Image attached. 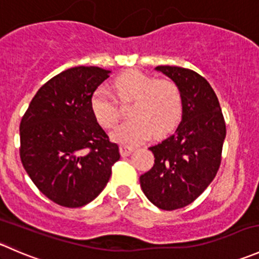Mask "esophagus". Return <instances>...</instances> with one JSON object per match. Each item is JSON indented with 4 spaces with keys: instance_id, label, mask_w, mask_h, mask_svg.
Listing matches in <instances>:
<instances>
[{
    "instance_id": "esophagus-1",
    "label": "esophagus",
    "mask_w": 259,
    "mask_h": 259,
    "mask_svg": "<svg viewBox=\"0 0 259 259\" xmlns=\"http://www.w3.org/2000/svg\"><path fill=\"white\" fill-rule=\"evenodd\" d=\"M119 150H120V154H121V156H127L134 151V148L126 144H121L119 146Z\"/></svg>"
}]
</instances>
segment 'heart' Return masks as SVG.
Wrapping results in <instances>:
<instances>
[{
  "label": "heart",
  "instance_id": "heart-1",
  "mask_svg": "<svg viewBox=\"0 0 259 259\" xmlns=\"http://www.w3.org/2000/svg\"><path fill=\"white\" fill-rule=\"evenodd\" d=\"M112 98L104 88H98L90 99L96 121L105 129L116 126L121 117L119 104L127 105L132 117L115 129L111 138L127 145L140 144L153 135L164 137L178 125L183 113V95L173 80L155 79L151 75L129 70L111 82Z\"/></svg>",
  "mask_w": 259,
  "mask_h": 259
}]
</instances>
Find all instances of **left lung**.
Masks as SVG:
<instances>
[{"label":"left lung","instance_id":"left-lung-1","mask_svg":"<svg viewBox=\"0 0 259 259\" xmlns=\"http://www.w3.org/2000/svg\"><path fill=\"white\" fill-rule=\"evenodd\" d=\"M179 86L182 121L176 133L150 146L154 165L140 176L149 200L163 210L194 202L215 177L222 160L226 122L218 98L198 72L179 66H158Z\"/></svg>","mask_w":259,"mask_h":259}]
</instances>
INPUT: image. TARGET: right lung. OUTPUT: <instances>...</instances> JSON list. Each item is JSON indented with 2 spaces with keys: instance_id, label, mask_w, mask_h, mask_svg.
<instances>
[{
  "instance_id": "right-lung-1",
  "label": "right lung",
  "mask_w": 259,
  "mask_h": 259,
  "mask_svg": "<svg viewBox=\"0 0 259 259\" xmlns=\"http://www.w3.org/2000/svg\"><path fill=\"white\" fill-rule=\"evenodd\" d=\"M96 66L67 69L44 83L20 124V156L37 189L56 204L79 208L95 199L120 159L98 124L90 99L109 77Z\"/></svg>"
}]
</instances>
